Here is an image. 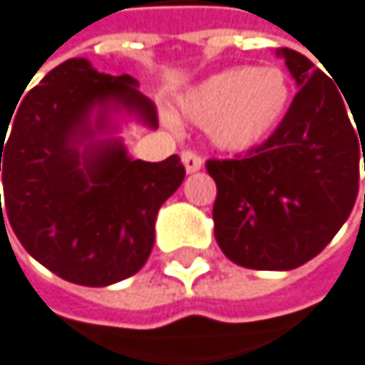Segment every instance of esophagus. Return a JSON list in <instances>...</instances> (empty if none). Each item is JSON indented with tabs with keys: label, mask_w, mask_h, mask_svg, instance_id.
Masks as SVG:
<instances>
[{
	"label": "esophagus",
	"mask_w": 365,
	"mask_h": 365,
	"mask_svg": "<svg viewBox=\"0 0 365 365\" xmlns=\"http://www.w3.org/2000/svg\"><path fill=\"white\" fill-rule=\"evenodd\" d=\"M181 162H184L186 173H197V170L203 168V160L197 153H192V151H184V153H181Z\"/></svg>",
	"instance_id": "1"
}]
</instances>
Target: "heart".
Returning <instances> with one entry per match:
<instances>
[{
  "label": "heart",
  "mask_w": 365,
  "mask_h": 365,
  "mask_svg": "<svg viewBox=\"0 0 365 365\" xmlns=\"http://www.w3.org/2000/svg\"><path fill=\"white\" fill-rule=\"evenodd\" d=\"M290 103V77L279 66H231L186 88L175 101V112L203 125L216 149L242 153L277 132Z\"/></svg>",
  "instance_id": "obj_1"
}]
</instances>
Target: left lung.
<instances>
[{"mask_svg": "<svg viewBox=\"0 0 365 365\" xmlns=\"http://www.w3.org/2000/svg\"><path fill=\"white\" fill-rule=\"evenodd\" d=\"M299 93L277 132L247 158L210 160L214 236L253 270H292L316 257L346 222L365 162V116L349 118L335 82L294 49H277ZM353 114V112H351Z\"/></svg>", "mask_w": 365, "mask_h": 365, "instance_id": "1", "label": "left lung"}]
</instances>
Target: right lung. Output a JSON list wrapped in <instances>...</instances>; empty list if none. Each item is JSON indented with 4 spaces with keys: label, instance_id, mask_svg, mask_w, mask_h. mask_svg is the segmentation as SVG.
I'll return each instance as SVG.
<instances>
[{
    "label": "right lung",
    "instance_id": "right-lung-1",
    "mask_svg": "<svg viewBox=\"0 0 365 365\" xmlns=\"http://www.w3.org/2000/svg\"><path fill=\"white\" fill-rule=\"evenodd\" d=\"M12 114L8 140L0 129L1 225L6 216L23 249L71 283L103 288L136 274L158 210L186 177L177 155L134 160L116 136L125 118L158 127L138 82L71 58Z\"/></svg>",
    "mask_w": 365,
    "mask_h": 365
}]
</instances>
